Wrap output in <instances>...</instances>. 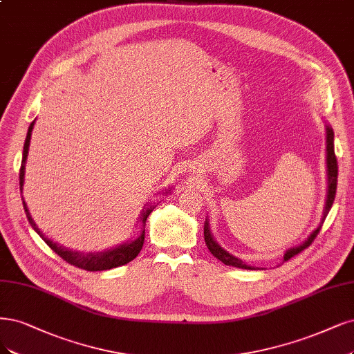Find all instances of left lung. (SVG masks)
Wrapping results in <instances>:
<instances>
[{"label": "left lung", "mask_w": 354, "mask_h": 354, "mask_svg": "<svg viewBox=\"0 0 354 354\" xmlns=\"http://www.w3.org/2000/svg\"><path fill=\"white\" fill-rule=\"evenodd\" d=\"M326 127V171H328V193H326V202H325V209H324V216H322V223L321 225L316 228L313 233L308 237V240H304L300 246L296 248H291L286 252L284 254V261H288L290 258H293L295 254L300 253L301 250H304L306 248H309L312 245V241L315 240V237L318 236L319 230L325 221V218L330 212L331 206L334 203L335 199V192H337V176H338V165H337V158H335V152H334V131L330 126H325ZM203 236H205V243L206 246H208L209 252L215 256L216 259L221 261L225 265L230 266H236V268H241V270H254L253 266L246 265L241 259L236 258V256L230 254L225 249H223L221 246L218 245L215 241L214 236L211 234V230H209V223L206 221L205 227H203Z\"/></svg>", "instance_id": "left-lung-1"}]
</instances>
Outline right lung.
Returning a JSON list of instances; mask_svg holds the SVG:
<instances>
[{"label":"right lung","mask_w":354,"mask_h":354,"mask_svg":"<svg viewBox=\"0 0 354 354\" xmlns=\"http://www.w3.org/2000/svg\"><path fill=\"white\" fill-rule=\"evenodd\" d=\"M33 124H35V121H32L30 126H29L28 136H26V140H24V146H23V158H21V167H20V174H19L20 192L23 190L24 165H26V158H28V152H29V145H30V136H32ZM23 208H24V212H26L29 224L33 227V230L36 231V233H38L42 237V240L46 243V245L50 246L59 256V258H63L67 263L75 265V266H77V268H80V270H84V271H105V270H111V268L126 265L130 261L135 259L136 256L139 254V252L142 250V246H143V241H145L146 219H148V216L151 215V212L153 211L155 206L146 205L145 208H143V211L140 214V218H139L142 230H140V234H138V237L130 239L126 243H123V245H118L117 248H113V249H109V250H104V252H96V253L73 252L70 249L61 248L59 245H57V243H54L53 240L46 239L41 233V230L36 227L35 221H33L30 214H29L28 206H26V203H24V199H23Z\"/></svg>","instance_id":"1"}]
</instances>
